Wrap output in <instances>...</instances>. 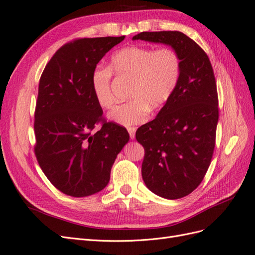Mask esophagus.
<instances>
[{"instance_id":"obj_1","label":"esophagus","mask_w":255,"mask_h":255,"mask_svg":"<svg viewBox=\"0 0 255 255\" xmlns=\"http://www.w3.org/2000/svg\"><path fill=\"white\" fill-rule=\"evenodd\" d=\"M128 134H129L130 139H134V138H135V133H136V128H128Z\"/></svg>"}]
</instances>
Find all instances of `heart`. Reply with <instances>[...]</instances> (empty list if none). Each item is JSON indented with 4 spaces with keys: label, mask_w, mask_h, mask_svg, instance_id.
<instances>
[{
    "label": "heart",
    "mask_w": 255,
    "mask_h": 255,
    "mask_svg": "<svg viewBox=\"0 0 255 255\" xmlns=\"http://www.w3.org/2000/svg\"><path fill=\"white\" fill-rule=\"evenodd\" d=\"M113 72L133 79L129 101L115 105L109 118L118 125L130 127L145 121L150 110L163 106L179 84L181 58L173 49L153 50L130 45L115 52L109 67H97L91 74V88L98 104L110 109L114 103L111 89Z\"/></svg>",
    "instance_id": "obj_1"
}]
</instances>
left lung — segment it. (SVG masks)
Returning <instances> with one entry per match:
<instances>
[{
    "mask_svg": "<svg viewBox=\"0 0 255 255\" xmlns=\"http://www.w3.org/2000/svg\"><path fill=\"white\" fill-rule=\"evenodd\" d=\"M133 40L171 45L181 58L173 95L155 119L136 130L144 149L146 187L159 197L180 199L199 186L213 157L219 117L213 67L203 49L177 30L142 32Z\"/></svg>",
    "mask_w": 255,
    "mask_h": 255,
    "instance_id": "left-lung-1",
    "label": "left lung"
}]
</instances>
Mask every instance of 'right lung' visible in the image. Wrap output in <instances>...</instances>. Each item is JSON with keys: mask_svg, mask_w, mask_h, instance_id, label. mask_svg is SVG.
I'll return each instance as SVG.
<instances>
[{"mask_svg": "<svg viewBox=\"0 0 255 255\" xmlns=\"http://www.w3.org/2000/svg\"><path fill=\"white\" fill-rule=\"evenodd\" d=\"M121 37L79 38L60 47L40 76L35 109V155L58 190L87 197L111 179L118 153L128 141L125 127L103 117L91 74ZM102 128L94 132L96 124Z\"/></svg>", "mask_w": 255, "mask_h": 255, "instance_id": "right-lung-1", "label": "right lung"}]
</instances>
